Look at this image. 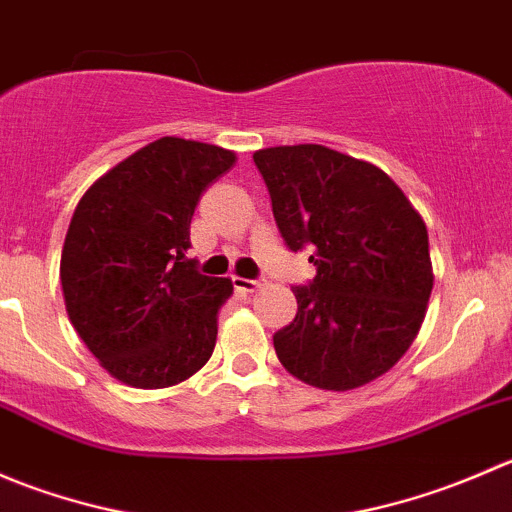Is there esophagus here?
Masks as SVG:
<instances>
[{"mask_svg": "<svg viewBox=\"0 0 512 512\" xmlns=\"http://www.w3.org/2000/svg\"><path fill=\"white\" fill-rule=\"evenodd\" d=\"M232 285H235V289H240V292H255V289L262 285V280H245V277H235Z\"/></svg>", "mask_w": 512, "mask_h": 512, "instance_id": "1", "label": "esophagus"}]
</instances>
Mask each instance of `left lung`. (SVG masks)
Segmentation results:
<instances>
[{
    "mask_svg": "<svg viewBox=\"0 0 512 512\" xmlns=\"http://www.w3.org/2000/svg\"><path fill=\"white\" fill-rule=\"evenodd\" d=\"M277 230L309 247L317 275L292 287L297 314L275 332L277 359L317 389L349 391L386 374L421 329L433 289L428 232L381 168L332 148L257 151Z\"/></svg>",
    "mask_w": 512,
    "mask_h": 512,
    "instance_id": "1",
    "label": "left lung"
}]
</instances>
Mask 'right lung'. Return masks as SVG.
I'll return each mask as SVG.
<instances>
[{
	"label": "right lung",
	"instance_id": "obj_1",
	"mask_svg": "<svg viewBox=\"0 0 512 512\" xmlns=\"http://www.w3.org/2000/svg\"><path fill=\"white\" fill-rule=\"evenodd\" d=\"M235 153L165 136L108 170L79 200L61 250L71 324L103 369L165 389L203 369L232 282L188 260L200 195Z\"/></svg>",
	"mask_w": 512,
	"mask_h": 512
}]
</instances>
